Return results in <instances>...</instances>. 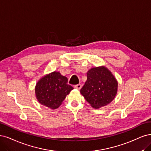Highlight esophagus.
Here are the masks:
<instances>
[{
	"label": "esophagus",
	"instance_id": "34e87169",
	"mask_svg": "<svg viewBox=\"0 0 151 151\" xmlns=\"http://www.w3.org/2000/svg\"><path fill=\"white\" fill-rule=\"evenodd\" d=\"M75 88H76L77 90H80L81 88V84H78L76 85L75 86Z\"/></svg>",
	"mask_w": 151,
	"mask_h": 151
}]
</instances>
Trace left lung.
<instances>
[{"label": "left lung", "instance_id": "8db88e82", "mask_svg": "<svg viewBox=\"0 0 151 151\" xmlns=\"http://www.w3.org/2000/svg\"><path fill=\"white\" fill-rule=\"evenodd\" d=\"M87 80L81 94L92 107L99 109L111 103L117 93L118 82L104 66L91 68L87 72Z\"/></svg>", "mask_w": 151, "mask_h": 151}]
</instances>
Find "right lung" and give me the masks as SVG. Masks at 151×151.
<instances>
[{
  "label": "right lung",
  "mask_w": 151,
  "mask_h": 151,
  "mask_svg": "<svg viewBox=\"0 0 151 151\" xmlns=\"http://www.w3.org/2000/svg\"><path fill=\"white\" fill-rule=\"evenodd\" d=\"M73 89L68 84L66 76L59 71H53L39 80L35 86V94L39 103L54 110L59 107Z\"/></svg>",
  "instance_id": "right-lung-1"
}]
</instances>
